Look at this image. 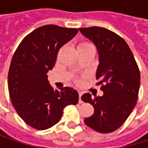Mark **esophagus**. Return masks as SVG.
<instances>
[{
	"label": "esophagus",
	"instance_id": "1",
	"mask_svg": "<svg viewBox=\"0 0 148 148\" xmlns=\"http://www.w3.org/2000/svg\"><path fill=\"white\" fill-rule=\"evenodd\" d=\"M82 92H79V103H82V100H81V96H82Z\"/></svg>",
	"mask_w": 148,
	"mask_h": 148
}]
</instances>
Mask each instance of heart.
<instances>
[{
	"label": "heart",
	"instance_id": "1",
	"mask_svg": "<svg viewBox=\"0 0 148 148\" xmlns=\"http://www.w3.org/2000/svg\"><path fill=\"white\" fill-rule=\"evenodd\" d=\"M91 47H93L92 44L88 43V42H80L78 46H77V49H78V51H80V50H84V49H86L88 48H91ZM75 82L77 84H79L80 83V79H75Z\"/></svg>",
	"mask_w": 148,
	"mask_h": 148
}]
</instances>
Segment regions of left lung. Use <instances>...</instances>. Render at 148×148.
Wrapping results in <instances>:
<instances>
[{
    "instance_id": "obj_1",
    "label": "left lung",
    "mask_w": 148,
    "mask_h": 148,
    "mask_svg": "<svg viewBox=\"0 0 148 148\" xmlns=\"http://www.w3.org/2000/svg\"><path fill=\"white\" fill-rule=\"evenodd\" d=\"M79 32L98 49L99 65L96 79L103 92L101 97L82 95V101L94 108L93 114L84 122L99 133H111L123 124L136 104L140 70L129 45L116 33L99 26L79 28Z\"/></svg>"
}]
</instances>
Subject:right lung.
I'll return each mask as SVG.
<instances>
[{"label":"right lung","mask_w":148,"mask_h":148,"mask_svg":"<svg viewBox=\"0 0 148 148\" xmlns=\"http://www.w3.org/2000/svg\"><path fill=\"white\" fill-rule=\"evenodd\" d=\"M77 32V28L44 25L25 36L15 50L8 77L9 96L18 115L33 129L51 128L67 105L78 103L77 91L68 86L54 89L47 79L59 49Z\"/></svg>","instance_id":"obj_1"}]
</instances>
